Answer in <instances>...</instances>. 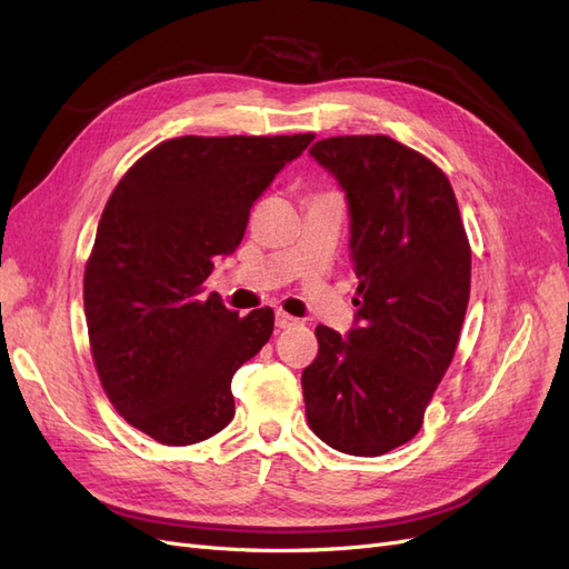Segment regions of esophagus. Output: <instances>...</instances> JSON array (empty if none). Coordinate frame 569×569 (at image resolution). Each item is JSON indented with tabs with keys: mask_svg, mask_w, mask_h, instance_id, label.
Segmentation results:
<instances>
[{
	"mask_svg": "<svg viewBox=\"0 0 569 569\" xmlns=\"http://www.w3.org/2000/svg\"><path fill=\"white\" fill-rule=\"evenodd\" d=\"M274 325H278V330H289V327L299 325V320H297V318H291V316H287L284 311H278V313H274Z\"/></svg>",
	"mask_w": 569,
	"mask_h": 569,
	"instance_id": "obj_1",
	"label": "esophagus"
}]
</instances>
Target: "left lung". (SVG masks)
Segmentation results:
<instances>
[{
    "mask_svg": "<svg viewBox=\"0 0 569 569\" xmlns=\"http://www.w3.org/2000/svg\"><path fill=\"white\" fill-rule=\"evenodd\" d=\"M349 203L353 327L318 325L301 375L306 418L332 449L382 456L410 441L449 368L470 299V244L449 178L385 134L327 137L308 151Z\"/></svg>",
    "mask_w": 569,
    "mask_h": 569,
    "instance_id": "8db88e82",
    "label": "left lung"
}]
</instances>
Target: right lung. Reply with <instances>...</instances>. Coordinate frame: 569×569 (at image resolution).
<instances>
[{"mask_svg": "<svg viewBox=\"0 0 569 569\" xmlns=\"http://www.w3.org/2000/svg\"><path fill=\"white\" fill-rule=\"evenodd\" d=\"M313 134L178 137L137 161L101 213L84 318L116 410L166 446L218 435L232 375L272 335L270 308L239 320L203 282L242 242L253 201Z\"/></svg>", "mask_w": 569, "mask_h": 569, "instance_id": "1", "label": "right lung"}]
</instances>
